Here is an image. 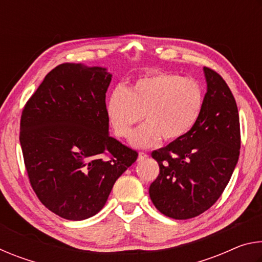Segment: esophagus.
Here are the masks:
<instances>
[{
	"label": "esophagus",
	"instance_id": "1",
	"mask_svg": "<svg viewBox=\"0 0 262 262\" xmlns=\"http://www.w3.org/2000/svg\"><path fill=\"white\" fill-rule=\"evenodd\" d=\"M148 158V155L147 154H145V152H140L139 154V158H137V159H139V161H144V159H147Z\"/></svg>",
	"mask_w": 262,
	"mask_h": 262
}]
</instances>
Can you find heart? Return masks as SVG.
I'll return each instance as SVG.
<instances>
[{"label":"heart","instance_id":"1","mask_svg":"<svg viewBox=\"0 0 262 262\" xmlns=\"http://www.w3.org/2000/svg\"><path fill=\"white\" fill-rule=\"evenodd\" d=\"M203 105V89L195 79L154 72L137 78L127 90L115 89L105 111L118 137H127L144 118L147 122L132 133L129 142L135 148H149L162 137L177 141L187 135L200 119Z\"/></svg>","mask_w":262,"mask_h":262}]
</instances>
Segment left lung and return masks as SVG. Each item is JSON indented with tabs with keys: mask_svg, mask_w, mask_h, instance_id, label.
<instances>
[{
	"mask_svg": "<svg viewBox=\"0 0 262 262\" xmlns=\"http://www.w3.org/2000/svg\"><path fill=\"white\" fill-rule=\"evenodd\" d=\"M207 92L202 114L183 139L152 151L159 165L149 195L157 209L187 220L209 209L227 187L239 158L241 127L228 84L205 67Z\"/></svg>",
	"mask_w": 262,
	"mask_h": 262,
	"instance_id": "8db88e82",
	"label": "left lung"
}]
</instances>
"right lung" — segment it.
I'll use <instances>...</instances> for the list:
<instances>
[{
    "mask_svg": "<svg viewBox=\"0 0 262 262\" xmlns=\"http://www.w3.org/2000/svg\"><path fill=\"white\" fill-rule=\"evenodd\" d=\"M103 67L62 63L26 103L19 141L31 186L40 202L69 221L99 212L135 150L108 134Z\"/></svg>",
    "mask_w": 262,
    "mask_h": 262,
    "instance_id": "right-lung-1",
    "label": "right lung"
}]
</instances>
